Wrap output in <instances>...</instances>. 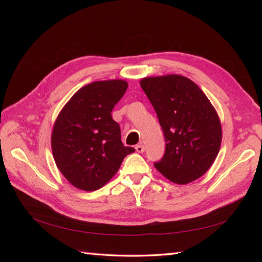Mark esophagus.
<instances>
[{
	"mask_svg": "<svg viewBox=\"0 0 262 262\" xmlns=\"http://www.w3.org/2000/svg\"><path fill=\"white\" fill-rule=\"evenodd\" d=\"M135 149H136V152H138V153H143L144 149H145V147H144L143 144H138V145L135 146Z\"/></svg>",
	"mask_w": 262,
	"mask_h": 262,
	"instance_id": "obj_1",
	"label": "esophagus"
}]
</instances>
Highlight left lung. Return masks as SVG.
Returning a JSON list of instances; mask_svg holds the SVG:
<instances>
[{"mask_svg": "<svg viewBox=\"0 0 262 262\" xmlns=\"http://www.w3.org/2000/svg\"><path fill=\"white\" fill-rule=\"evenodd\" d=\"M140 84L165 137L164 157L154 166L178 185L197 180L221 147L222 126L213 104L196 83L179 74L144 77Z\"/></svg>", "mask_w": 262, "mask_h": 262, "instance_id": "1", "label": "left lung"}]
</instances>
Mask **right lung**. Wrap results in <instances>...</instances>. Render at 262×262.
<instances>
[{
	"instance_id": "add662e5",
	"label": "right lung",
	"mask_w": 262,
	"mask_h": 262,
	"mask_svg": "<svg viewBox=\"0 0 262 262\" xmlns=\"http://www.w3.org/2000/svg\"><path fill=\"white\" fill-rule=\"evenodd\" d=\"M124 80L96 81L76 91L60 110L52 132V151L58 170L71 185L84 191L103 187L134 153L120 140L111 117L124 96Z\"/></svg>"
}]
</instances>
